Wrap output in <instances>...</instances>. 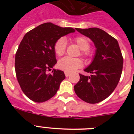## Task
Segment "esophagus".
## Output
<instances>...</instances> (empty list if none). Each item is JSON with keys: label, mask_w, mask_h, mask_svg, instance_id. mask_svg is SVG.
I'll return each instance as SVG.
<instances>
[{"label": "esophagus", "mask_w": 134, "mask_h": 134, "mask_svg": "<svg viewBox=\"0 0 134 134\" xmlns=\"http://www.w3.org/2000/svg\"><path fill=\"white\" fill-rule=\"evenodd\" d=\"M64 74H65V76H66V77H68V76H69L70 74V73L68 72H64Z\"/></svg>", "instance_id": "1"}]
</instances>
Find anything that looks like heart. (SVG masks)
<instances>
[{"instance_id": "b5f03b06", "label": "heart", "mask_w": 134, "mask_h": 134, "mask_svg": "<svg viewBox=\"0 0 134 134\" xmlns=\"http://www.w3.org/2000/svg\"><path fill=\"white\" fill-rule=\"evenodd\" d=\"M79 48L82 49L81 55L86 58L93 56V51L90 49V41L88 37L85 36H77L74 39ZM67 41L65 37H62L57 40L54 45V50L58 56H62L66 52ZM83 64L82 60L80 58H71L69 57H64L60 59L58 63V67L62 70L71 72L78 68L82 67Z\"/></svg>"}]
</instances>
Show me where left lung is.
I'll list each match as a JSON object with an SVG mask.
<instances>
[{
    "label": "left lung",
    "instance_id": "obj_1",
    "mask_svg": "<svg viewBox=\"0 0 134 134\" xmlns=\"http://www.w3.org/2000/svg\"><path fill=\"white\" fill-rule=\"evenodd\" d=\"M76 29L94 42V60L85 69L90 76L79 74L80 80L74 86L80 99L91 104L97 103L113 93L120 80L123 69L121 52L116 39L102 29L93 27Z\"/></svg>",
    "mask_w": 134,
    "mask_h": 134
}]
</instances>
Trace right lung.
I'll return each instance as SVG.
<instances>
[{
    "label": "right lung",
    "mask_w": 134,
    "mask_h": 134,
    "mask_svg": "<svg viewBox=\"0 0 134 134\" xmlns=\"http://www.w3.org/2000/svg\"><path fill=\"white\" fill-rule=\"evenodd\" d=\"M75 29L46 23L27 32L15 54V72L21 90L33 101L42 103L53 97L65 74L53 69L56 64L54 45L61 37Z\"/></svg>",
    "instance_id": "right-lung-1"
}]
</instances>
